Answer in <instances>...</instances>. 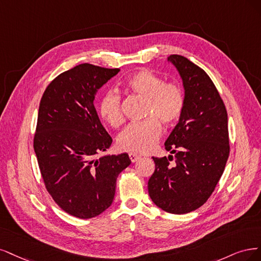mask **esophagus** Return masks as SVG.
Masks as SVG:
<instances>
[{
  "label": "esophagus",
  "instance_id": "obj_1",
  "mask_svg": "<svg viewBox=\"0 0 261 261\" xmlns=\"http://www.w3.org/2000/svg\"><path fill=\"white\" fill-rule=\"evenodd\" d=\"M129 158L131 159V162H132V163H136V162H138V161H139V159H141V156H140V155H138V154L130 153V154H129Z\"/></svg>",
  "mask_w": 261,
  "mask_h": 261
}]
</instances>
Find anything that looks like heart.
Returning <instances> with one entry per match:
<instances>
[{"label": "heart", "instance_id": "obj_1", "mask_svg": "<svg viewBox=\"0 0 261 261\" xmlns=\"http://www.w3.org/2000/svg\"><path fill=\"white\" fill-rule=\"evenodd\" d=\"M123 88L145 98L143 116L147 118L129 124L117 139L118 147L131 153H148L162 136L163 129L159 121L171 125L180 119L184 108L182 90L175 83L164 82L146 69L131 74L123 82ZM98 112L109 125L120 127L123 122L120 95L115 91L106 92L99 100Z\"/></svg>", "mask_w": 261, "mask_h": 261}]
</instances>
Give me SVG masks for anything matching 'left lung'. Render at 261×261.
<instances>
[{"instance_id":"8db88e82","label":"left lung","mask_w":261,"mask_h":261,"mask_svg":"<svg viewBox=\"0 0 261 261\" xmlns=\"http://www.w3.org/2000/svg\"><path fill=\"white\" fill-rule=\"evenodd\" d=\"M184 88V108L165 148L174 155L153 157L148 180L154 204L170 214L193 212L213 194L230 153L228 114L209 75L187 57L170 55Z\"/></svg>"}]
</instances>
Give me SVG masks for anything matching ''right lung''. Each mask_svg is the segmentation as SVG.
<instances>
[{
    "label": "right lung",
    "mask_w": 261,
    "mask_h": 261,
    "mask_svg": "<svg viewBox=\"0 0 261 261\" xmlns=\"http://www.w3.org/2000/svg\"><path fill=\"white\" fill-rule=\"evenodd\" d=\"M119 72L80 64L49 83L41 98L33 148L45 188L64 212L90 219L112 205L116 181L131 161L111 147L94 106L97 90Z\"/></svg>",
    "instance_id": "obj_1"
}]
</instances>
